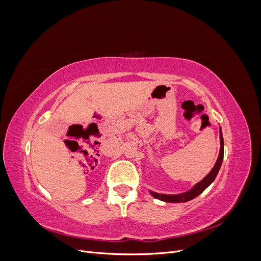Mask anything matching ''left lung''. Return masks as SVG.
I'll return each instance as SVG.
<instances>
[{"label":"left lung","mask_w":261,"mask_h":261,"mask_svg":"<svg viewBox=\"0 0 261 261\" xmlns=\"http://www.w3.org/2000/svg\"><path fill=\"white\" fill-rule=\"evenodd\" d=\"M220 153L218 156V160L215 164V167L210 171L209 174L204 177L202 180H200L199 183H197L191 191H188L186 193L183 194H178V195H165V194H158L154 192L150 191V194H151L154 198L160 199L162 201L165 202H185L188 200L194 199L195 197H197L198 195H200L204 189H206L213 180H215L216 176L218 175V172L221 168V164H222V160H223V153H224V141H223V136H222V132H221L220 128Z\"/></svg>","instance_id":"8db88e82"}]
</instances>
